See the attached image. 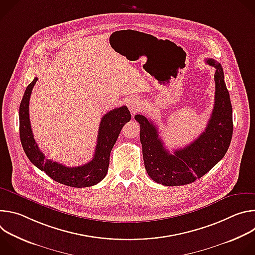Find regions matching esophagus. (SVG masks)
Wrapping results in <instances>:
<instances>
[{
  "label": "esophagus",
  "mask_w": 255,
  "mask_h": 255,
  "mask_svg": "<svg viewBox=\"0 0 255 255\" xmlns=\"http://www.w3.org/2000/svg\"><path fill=\"white\" fill-rule=\"evenodd\" d=\"M127 106L129 108V110L132 114H135L137 111H139L140 109V101L136 98H130L128 101H127Z\"/></svg>",
  "instance_id": "obj_1"
}]
</instances>
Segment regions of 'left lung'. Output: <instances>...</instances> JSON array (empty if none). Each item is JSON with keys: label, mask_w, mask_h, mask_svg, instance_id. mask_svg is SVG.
Segmentation results:
<instances>
[{"label": "left lung", "mask_w": 255, "mask_h": 255, "mask_svg": "<svg viewBox=\"0 0 255 255\" xmlns=\"http://www.w3.org/2000/svg\"><path fill=\"white\" fill-rule=\"evenodd\" d=\"M206 62L216 68L215 104L205 131L194 142L170 153L153 122L143 115L135 116L140 124L145 169L157 184L168 187L191 184L211 170L229 148L233 133L232 106L223 68L213 58Z\"/></svg>", "instance_id": "obj_1"}]
</instances>
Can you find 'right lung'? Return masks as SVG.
I'll return each mask as SVG.
<instances>
[{"label": "right lung", "instance_id": "1", "mask_svg": "<svg viewBox=\"0 0 255 255\" xmlns=\"http://www.w3.org/2000/svg\"><path fill=\"white\" fill-rule=\"evenodd\" d=\"M37 80L35 78L26 88L19 109L20 139L27 157L36 167L59 184L74 188H87L97 185L108 172L110 153L121 129L131 119L128 108L122 106L103 116L99 127L95 154L90 162L77 167H67L45 158L33 137L29 119V100Z\"/></svg>", "mask_w": 255, "mask_h": 255}]
</instances>
